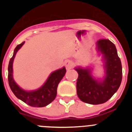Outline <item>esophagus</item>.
Instances as JSON below:
<instances>
[{"label":"esophagus","mask_w":132,"mask_h":132,"mask_svg":"<svg viewBox=\"0 0 132 132\" xmlns=\"http://www.w3.org/2000/svg\"><path fill=\"white\" fill-rule=\"evenodd\" d=\"M65 67H66V68L67 69H71L73 68V61L71 60L65 61Z\"/></svg>","instance_id":"esophagus-1"}]
</instances>
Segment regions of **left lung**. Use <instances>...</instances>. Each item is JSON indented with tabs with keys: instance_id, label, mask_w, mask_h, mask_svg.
Returning <instances> with one entry per match:
<instances>
[{
	"instance_id": "obj_1",
	"label": "left lung",
	"mask_w": 132,
	"mask_h": 132,
	"mask_svg": "<svg viewBox=\"0 0 132 132\" xmlns=\"http://www.w3.org/2000/svg\"><path fill=\"white\" fill-rule=\"evenodd\" d=\"M97 47L104 55L106 77L102 81L94 80L89 69H76L79 74L77 93L80 101L90 104H100L108 101L120 86L122 67L116 46L107 39H100Z\"/></svg>"
}]
</instances>
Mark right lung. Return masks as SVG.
<instances>
[{"instance_id":"1","label":"right lung","mask_w":132,"mask_h":132,"mask_svg":"<svg viewBox=\"0 0 132 132\" xmlns=\"http://www.w3.org/2000/svg\"><path fill=\"white\" fill-rule=\"evenodd\" d=\"M24 44V42H22L16 46L14 51L13 56L9 61L8 68V79L9 86L15 96L27 104L33 107L45 106L55 98L58 84L65 75L66 69L65 67H63L53 72L50 75L45 83L38 90L30 92L25 91L22 90L16 85L12 77V63L16 52H18V50Z\"/></svg>"}]
</instances>
